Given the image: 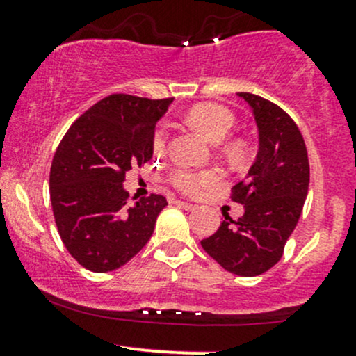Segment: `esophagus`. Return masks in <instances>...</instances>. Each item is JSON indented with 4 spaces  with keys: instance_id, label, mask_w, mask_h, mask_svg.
Instances as JSON below:
<instances>
[{
    "instance_id": "esophagus-1",
    "label": "esophagus",
    "mask_w": 356,
    "mask_h": 356,
    "mask_svg": "<svg viewBox=\"0 0 356 356\" xmlns=\"http://www.w3.org/2000/svg\"><path fill=\"white\" fill-rule=\"evenodd\" d=\"M175 204H177V207H181V208H184V210H188V211H193L196 208V204L188 203V201H175Z\"/></svg>"
}]
</instances>
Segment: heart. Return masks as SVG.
Returning <instances> with one entry per match:
<instances>
[{
    "mask_svg": "<svg viewBox=\"0 0 356 356\" xmlns=\"http://www.w3.org/2000/svg\"><path fill=\"white\" fill-rule=\"evenodd\" d=\"M186 120L210 143H220L236 124L234 113L225 106L215 105V103H200V105L191 106L186 113ZM153 148L156 153L165 148L163 131H158L155 134ZM217 179L215 172H195L189 168H175L170 174V181L174 182L175 188L188 195H196L201 189L215 184Z\"/></svg>",
    "mask_w": 356,
    "mask_h": 356,
    "instance_id": "obj_1",
    "label": "heart"
}]
</instances>
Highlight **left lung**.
I'll use <instances>...</instances> for the list:
<instances>
[{
  "instance_id": "obj_1",
  "label": "left lung",
  "mask_w": 356,
  "mask_h": 356,
  "mask_svg": "<svg viewBox=\"0 0 356 356\" xmlns=\"http://www.w3.org/2000/svg\"><path fill=\"white\" fill-rule=\"evenodd\" d=\"M250 105L258 127V153L231 200L245 204L232 220L224 215L213 236L201 246L227 272L254 277L274 267L300 220L310 182L303 136L281 106L251 92H238Z\"/></svg>"
}]
</instances>
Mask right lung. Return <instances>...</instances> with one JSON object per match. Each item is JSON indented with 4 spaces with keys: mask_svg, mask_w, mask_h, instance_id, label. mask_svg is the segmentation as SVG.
<instances>
[{
    "mask_svg": "<svg viewBox=\"0 0 356 356\" xmlns=\"http://www.w3.org/2000/svg\"><path fill=\"white\" fill-rule=\"evenodd\" d=\"M172 98L110 95L82 113L56 148L49 198L68 253L91 272H111L145 248L161 195L127 204L125 174L153 156L156 122Z\"/></svg>",
    "mask_w": 356,
    "mask_h": 356,
    "instance_id": "add662e5",
    "label": "right lung"
}]
</instances>
